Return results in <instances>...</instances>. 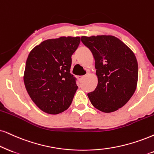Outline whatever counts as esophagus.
<instances>
[{"instance_id": "34e87169", "label": "esophagus", "mask_w": 154, "mask_h": 154, "mask_svg": "<svg viewBox=\"0 0 154 154\" xmlns=\"http://www.w3.org/2000/svg\"><path fill=\"white\" fill-rule=\"evenodd\" d=\"M85 77V76H78V77H77V79H78L79 81H82Z\"/></svg>"}]
</instances>
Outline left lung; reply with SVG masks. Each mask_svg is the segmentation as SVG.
Wrapping results in <instances>:
<instances>
[{
  "mask_svg": "<svg viewBox=\"0 0 154 154\" xmlns=\"http://www.w3.org/2000/svg\"><path fill=\"white\" fill-rule=\"evenodd\" d=\"M81 40L94 56L98 77L96 89L87 96L98 110L115 112L128 102L137 89L139 70L135 54L112 35L82 36Z\"/></svg>",
  "mask_w": 154,
  "mask_h": 154,
  "instance_id": "1",
  "label": "left lung"
}]
</instances>
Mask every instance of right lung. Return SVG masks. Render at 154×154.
<instances>
[{
    "mask_svg": "<svg viewBox=\"0 0 154 154\" xmlns=\"http://www.w3.org/2000/svg\"><path fill=\"white\" fill-rule=\"evenodd\" d=\"M79 42V37L48 39L29 53L23 80L31 100L42 112L57 114L70 106L78 87L69 72L71 57Z\"/></svg>",
    "mask_w": 154,
    "mask_h": 154,
    "instance_id": "right-lung-1",
    "label": "right lung"
}]
</instances>
